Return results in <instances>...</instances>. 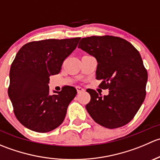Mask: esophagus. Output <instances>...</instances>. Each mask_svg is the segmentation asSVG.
<instances>
[{"mask_svg": "<svg viewBox=\"0 0 160 160\" xmlns=\"http://www.w3.org/2000/svg\"><path fill=\"white\" fill-rule=\"evenodd\" d=\"M76 89H77V93H81V92H83V91H84V89H83V88H81V87H77V88H76Z\"/></svg>", "mask_w": 160, "mask_h": 160, "instance_id": "esophagus-1", "label": "esophagus"}]
</instances>
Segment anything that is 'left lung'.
I'll return each mask as SVG.
<instances>
[{"label":"left lung","mask_w":160,"mask_h":160,"mask_svg":"<svg viewBox=\"0 0 160 160\" xmlns=\"http://www.w3.org/2000/svg\"><path fill=\"white\" fill-rule=\"evenodd\" d=\"M78 48L96 58L99 87L108 89L102 96L88 89L86 109L95 122L107 128L124 126L132 120L146 98L147 71L138 51L125 39L111 35L80 40Z\"/></svg>","instance_id":"8db88e82"}]
</instances>
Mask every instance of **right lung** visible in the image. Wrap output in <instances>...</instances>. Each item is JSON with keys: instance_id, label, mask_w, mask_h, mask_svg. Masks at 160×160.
Returning <instances> with one entry per match:
<instances>
[{"instance_id": "1", "label": "right lung", "mask_w": 160, "mask_h": 160, "mask_svg": "<svg viewBox=\"0 0 160 160\" xmlns=\"http://www.w3.org/2000/svg\"><path fill=\"white\" fill-rule=\"evenodd\" d=\"M80 38L31 42L18 52L10 70L8 96L22 125L34 132H48L63 122L67 108L77 95L65 86L49 94V77L58 74Z\"/></svg>"}]
</instances>
